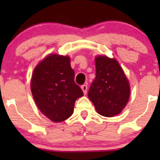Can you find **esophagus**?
Returning <instances> with one entry per match:
<instances>
[{
	"label": "esophagus",
	"instance_id": "obj_1",
	"mask_svg": "<svg viewBox=\"0 0 160 160\" xmlns=\"http://www.w3.org/2000/svg\"><path fill=\"white\" fill-rule=\"evenodd\" d=\"M81 89L83 90V93L84 94H87V91H88V86L86 84H83L81 86Z\"/></svg>",
	"mask_w": 160,
	"mask_h": 160
}]
</instances>
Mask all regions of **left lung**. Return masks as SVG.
Instances as JSON below:
<instances>
[{
    "label": "left lung",
    "mask_w": 160,
    "mask_h": 160,
    "mask_svg": "<svg viewBox=\"0 0 160 160\" xmlns=\"http://www.w3.org/2000/svg\"><path fill=\"white\" fill-rule=\"evenodd\" d=\"M95 65L96 77L90 85L88 98L98 114L113 117L118 114L128 103L129 83L116 59L97 56Z\"/></svg>",
    "instance_id": "1"
}]
</instances>
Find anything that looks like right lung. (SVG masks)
I'll list each match as a JSON object with an SVG mask.
<instances>
[{
	"label": "right lung",
	"instance_id": "add662e5",
	"mask_svg": "<svg viewBox=\"0 0 160 160\" xmlns=\"http://www.w3.org/2000/svg\"><path fill=\"white\" fill-rule=\"evenodd\" d=\"M68 56L52 54L37 65L31 80L34 100L44 115L60 122L73 113L75 101L83 95L74 81Z\"/></svg>",
	"mask_w": 160,
	"mask_h": 160
}]
</instances>
